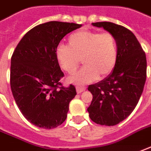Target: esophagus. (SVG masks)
<instances>
[{
  "label": "esophagus",
  "mask_w": 151,
  "mask_h": 151,
  "mask_svg": "<svg viewBox=\"0 0 151 151\" xmlns=\"http://www.w3.org/2000/svg\"><path fill=\"white\" fill-rule=\"evenodd\" d=\"M86 89V88L85 86H76V92L77 93H81L82 92H84Z\"/></svg>",
  "instance_id": "esophagus-1"
}]
</instances>
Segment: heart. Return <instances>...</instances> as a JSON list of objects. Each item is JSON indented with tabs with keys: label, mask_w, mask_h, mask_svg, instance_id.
<instances>
[{
	"label": "heart",
	"mask_w": 151,
	"mask_h": 151,
	"mask_svg": "<svg viewBox=\"0 0 151 151\" xmlns=\"http://www.w3.org/2000/svg\"><path fill=\"white\" fill-rule=\"evenodd\" d=\"M68 46L59 45L56 58L59 65L66 73H74L80 65L84 67L69 77L74 84L84 85L106 77L116 67L119 51L115 36L110 32H98L81 29L70 34Z\"/></svg>",
	"instance_id": "b5f03b06"
}]
</instances>
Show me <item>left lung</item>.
<instances>
[{"label":"left lung","instance_id":"1","mask_svg":"<svg viewBox=\"0 0 151 151\" xmlns=\"http://www.w3.org/2000/svg\"><path fill=\"white\" fill-rule=\"evenodd\" d=\"M92 24L115 36L119 56L113 72L88 87L93 99L87 111L97 124L117 125L132 113L141 98L146 80V57L136 36L125 27L111 22Z\"/></svg>","mask_w":151,"mask_h":151}]
</instances>
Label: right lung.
Listing matches in <instances>:
<instances>
[{"label": "right lung", "mask_w": 151, "mask_h": 151, "mask_svg": "<svg viewBox=\"0 0 151 151\" xmlns=\"http://www.w3.org/2000/svg\"><path fill=\"white\" fill-rule=\"evenodd\" d=\"M81 24L50 21L35 26L22 38L11 57L10 88L24 117L32 124L52 129L64 122L75 86L60 82L64 74L56 49L67 34Z\"/></svg>", "instance_id": "add662e5"}]
</instances>
